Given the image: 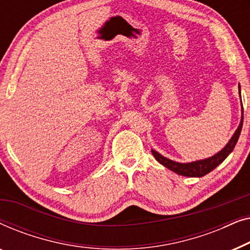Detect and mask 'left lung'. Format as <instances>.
<instances>
[{"mask_svg":"<svg viewBox=\"0 0 250 250\" xmlns=\"http://www.w3.org/2000/svg\"><path fill=\"white\" fill-rule=\"evenodd\" d=\"M239 94H240V84H239ZM241 99V95H240ZM242 123H244V108H242V102H241V121L239 124L237 131L234 132V134L232 135L230 141L227 143V146H224L221 151L215 153L214 156L208 157L206 159H200L197 162H191V163H179L174 162L172 159L166 158L163 155H160L159 152H157L156 150H151L153 157L158 163L162 164L163 166H165L166 168L173 170L174 173L179 174L182 176L188 177H201L206 174L210 173L211 170L222 164L225 160V158L233 151L235 145H237L239 136H240L241 128H242Z\"/></svg>","mask_w":250,"mask_h":250,"instance_id":"obj_1","label":"left lung"}]
</instances>
